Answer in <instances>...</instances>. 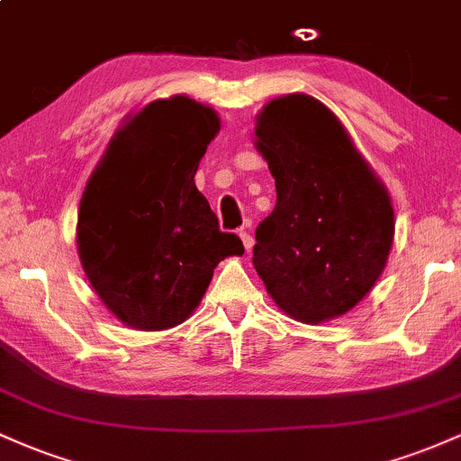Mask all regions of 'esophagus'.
Here are the masks:
<instances>
[{"mask_svg": "<svg viewBox=\"0 0 461 461\" xmlns=\"http://www.w3.org/2000/svg\"><path fill=\"white\" fill-rule=\"evenodd\" d=\"M238 234H240V238H242V245H245L247 251H251V247H253V236L249 234L247 230H240V231H238Z\"/></svg>", "mask_w": 461, "mask_h": 461, "instance_id": "esophagus-1", "label": "esophagus"}]
</instances>
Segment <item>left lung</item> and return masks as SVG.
Returning a JSON list of instances; mask_svg holds the SVG:
<instances>
[{"mask_svg":"<svg viewBox=\"0 0 461 461\" xmlns=\"http://www.w3.org/2000/svg\"><path fill=\"white\" fill-rule=\"evenodd\" d=\"M256 136L277 203L256 230L253 267L293 319L345 314L388 260L394 236L388 193L340 121L310 95L273 99L258 116Z\"/></svg>","mask_w":461,"mask_h":461,"instance_id":"obj_1","label":"left lung"}]
</instances>
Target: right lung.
<instances>
[{
    "mask_svg": "<svg viewBox=\"0 0 461 461\" xmlns=\"http://www.w3.org/2000/svg\"><path fill=\"white\" fill-rule=\"evenodd\" d=\"M219 131L214 110L188 97L142 108L116 131L84 190L77 251L88 282L116 319L136 330L186 321L216 264L242 256L194 186Z\"/></svg>",
    "mask_w": 461,
    "mask_h": 461,
    "instance_id": "right-lung-1",
    "label": "right lung"
}]
</instances>
